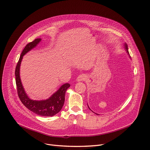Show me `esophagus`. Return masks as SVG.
<instances>
[{
    "label": "esophagus",
    "instance_id": "1",
    "mask_svg": "<svg viewBox=\"0 0 150 150\" xmlns=\"http://www.w3.org/2000/svg\"><path fill=\"white\" fill-rule=\"evenodd\" d=\"M87 79V76L85 74H82L79 75L77 77V82H81V81H84V80H86Z\"/></svg>",
    "mask_w": 150,
    "mask_h": 150
}]
</instances>
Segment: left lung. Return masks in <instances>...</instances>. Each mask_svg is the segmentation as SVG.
<instances>
[{
    "mask_svg": "<svg viewBox=\"0 0 150 150\" xmlns=\"http://www.w3.org/2000/svg\"><path fill=\"white\" fill-rule=\"evenodd\" d=\"M124 45H125V50H126V52H127V53H128V54L130 56V54H129V50H128V46H127V44L126 43H125L124 44ZM88 108L91 110V109L89 108V107L88 106ZM92 111V110H91ZM92 112H93V111H92ZM96 114H97V115H98V114H97V113H95Z\"/></svg>",
    "mask_w": 150,
    "mask_h": 150,
    "instance_id": "obj_1",
    "label": "left lung"
}]
</instances>
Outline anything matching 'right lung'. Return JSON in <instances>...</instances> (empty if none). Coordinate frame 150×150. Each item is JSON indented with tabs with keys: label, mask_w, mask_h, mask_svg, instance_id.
Here are the masks:
<instances>
[{
	"label": "right lung",
	"mask_w": 150,
	"mask_h": 150,
	"mask_svg": "<svg viewBox=\"0 0 150 150\" xmlns=\"http://www.w3.org/2000/svg\"><path fill=\"white\" fill-rule=\"evenodd\" d=\"M41 41V38L35 39L32 42L28 43L22 51L16 68V82L18 97L23 104L29 110L40 116L53 117L59 112L62 109L65 101V92L70 86V85L69 83L62 85L59 89L48 99L40 101L33 100L29 98L27 96L20 77V67L23 56L32 49L35 47Z\"/></svg>",
	"instance_id": "obj_1"
}]
</instances>
